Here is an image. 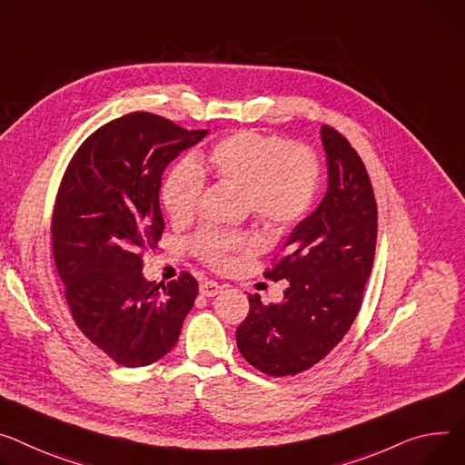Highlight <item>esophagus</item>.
Segmentation results:
<instances>
[{"label": "esophagus", "instance_id": "esophagus-1", "mask_svg": "<svg viewBox=\"0 0 465 465\" xmlns=\"http://www.w3.org/2000/svg\"><path fill=\"white\" fill-rule=\"evenodd\" d=\"M221 291H223V285L215 280H205L200 283V292L203 297H215V294H219Z\"/></svg>", "mask_w": 465, "mask_h": 465}]
</instances>
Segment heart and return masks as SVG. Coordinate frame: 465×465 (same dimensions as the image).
Here are the masks:
<instances>
[{
  "mask_svg": "<svg viewBox=\"0 0 465 465\" xmlns=\"http://www.w3.org/2000/svg\"><path fill=\"white\" fill-rule=\"evenodd\" d=\"M244 193L260 221L289 228L302 221L315 203L321 183V161L304 144H291L280 135L252 130L233 132L191 161H180L163 183V205L173 223L193 219L203 191V178ZM258 241L248 233L202 230L194 239L198 256L215 269L230 267L237 252H252Z\"/></svg>",
  "mask_w": 465,
  "mask_h": 465,
  "instance_id": "1",
  "label": "heart"
}]
</instances>
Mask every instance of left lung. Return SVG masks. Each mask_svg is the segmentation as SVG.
I'll return each instance as SVG.
<instances>
[{
    "label": "left lung",
    "mask_w": 465,
    "mask_h": 465,
    "mask_svg": "<svg viewBox=\"0 0 465 465\" xmlns=\"http://www.w3.org/2000/svg\"><path fill=\"white\" fill-rule=\"evenodd\" d=\"M328 191L292 230L265 278L287 280L280 304L250 294L237 328L242 358L269 376H292L319 363L352 326L369 280L378 209L367 168L351 143L330 125L321 130Z\"/></svg>",
    "instance_id": "1"
}]
</instances>
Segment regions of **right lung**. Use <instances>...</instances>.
Segmentation results:
<instances>
[{
  "mask_svg": "<svg viewBox=\"0 0 465 465\" xmlns=\"http://www.w3.org/2000/svg\"><path fill=\"white\" fill-rule=\"evenodd\" d=\"M205 135L153 113L124 114L85 139L61 180L52 248L64 299L83 335L124 367L171 352L198 294L187 271L166 285L148 282L143 254L164 230L166 164Z\"/></svg>",
  "mask_w": 465,
  "mask_h": 465,
  "instance_id": "right-lung-1",
  "label": "right lung"
}]
</instances>
